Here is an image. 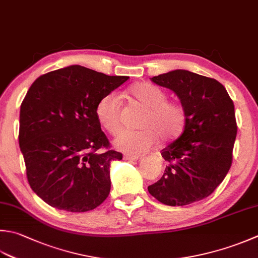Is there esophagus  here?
I'll use <instances>...</instances> for the list:
<instances>
[{
  "instance_id": "34e87169",
  "label": "esophagus",
  "mask_w": 258,
  "mask_h": 258,
  "mask_svg": "<svg viewBox=\"0 0 258 258\" xmlns=\"http://www.w3.org/2000/svg\"><path fill=\"white\" fill-rule=\"evenodd\" d=\"M140 159V156H136V155H131V154H125L124 155V160H128V161H135Z\"/></svg>"
}]
</instances>
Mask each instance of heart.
<instances>
[{
	"label": "heart",
	"instance_id": "obj_1",
	"mask_svg": "<svg viewBox=\"0 0 258 258\" xmlns=\"http://www.w3.org/2000/svg\"><path fill=\"white\" fill-rule=\"evenodd\" d=\"M130 95L146 108L141 119L140 131H126L115 140L116 148L130 154H142L158 142L169 143L183 133L186 113L178 102L168 100V94L154 85L136 84L130 88ZM99 124L110 135L123 130L120 99L115 93L103 96L96 106Z\"/></svg>",
	"mask_w": 258,
	"mask_h": 258
}]
</instances>
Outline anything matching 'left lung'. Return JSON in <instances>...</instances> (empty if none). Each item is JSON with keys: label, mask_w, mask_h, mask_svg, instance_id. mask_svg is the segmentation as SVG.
Here are the masks:
<instances>
[{"label": "left lung", "mask_w": 258, "mask_h": 258, "mask_svg": "<svg viewBox=\"0 0 258 258\" xmlns=\"http://www.w3.org/2000/svg\"><path fill=\"white\" fill-rule=\"evenodd\" d=\"M176 94L186 113L178 140L161 151L168 162L158 182L148 186L160 203L185 206L209 197L233 162L237 134L234 103L214 78L188 70H173L151 78Z\"/></svg>", "instance_id": "1"}]
</instances>
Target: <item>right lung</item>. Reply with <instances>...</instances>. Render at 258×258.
I'll list each match as a JSON object with an SVG mask.
<instances>
[{
  "mask_svg": "<svg viewBox=\"0 0 258 258\" xmlns=\"http://www.w3.org/2000/svg\"><path fill=\"white\" fill-rule=\"evenodd\" d=\"M127 79L74 64L40 76L29 88L19 144L28 182L49 206L85 213L108 197L110 162L123 154L110 150L96 106Z\"/></svg>",
  "mask_w": 258,
  "mask_h": 258,
  "instance_id": "obj_1",
  "label": "right lung"
}]
</instances>
